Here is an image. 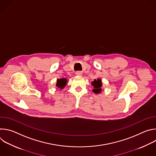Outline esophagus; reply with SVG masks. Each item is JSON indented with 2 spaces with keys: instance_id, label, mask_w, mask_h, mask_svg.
I'll list each match as a JSON object with an SVG mask.
<instances>
[{
  "instance_id": "1",
  "label": "esophagus",
  "mask_w": 156,
  "mask_h": 156,
  "mask_svg": "<svg viewBox=\"0 0 156 156\" xmlns=\"http://www.w3.org/2000/svg\"><path fill=\"white\" fill-rule=\"evenodd\" d=\"M76 75L77 76H82L83 75V72L81 71H78L76 72Z\"/></svg>"
}]
</instances>
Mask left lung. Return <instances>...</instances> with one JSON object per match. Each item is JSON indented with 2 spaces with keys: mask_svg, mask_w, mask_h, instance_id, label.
<instances>
[{
  "mask_svg": "<svg viewBox=\"0 0 156 156\" xmlns=\"http://www.w3.org/2000/svg\"><path fill=\"white\" fill-rule=\"evenodd\" d=\"M91 85L94 87L93 90V92L96 94H99L102 91V80L100 78H98L97 80H94L93 81L91 82Z\"/></svg>",
  "mask_w": 156,
  "mask_h": 156,
  "instance_id": "1",
  "label": "left lung"
}]
</instances>
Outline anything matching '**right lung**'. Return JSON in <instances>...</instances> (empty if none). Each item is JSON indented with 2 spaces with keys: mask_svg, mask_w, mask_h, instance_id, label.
<instances>
[{
  "mask_svg": "<svg viewBox=\"0 0 156 156\" xmlns=\"http://www.w3.org/2000/svg\"><path fill=\"white\" fill-rule=\"evenodd\" d=\"M66 83H67V80H66V78L57 79V80L56 86H57L58 88L62 90V89H63L65 87Z\"/></svg>",
  "mask_w": 156,
  "mask_h": 156,
  "instance_id": "add662e5",
  "label": "right lung"
}]
</instances>
